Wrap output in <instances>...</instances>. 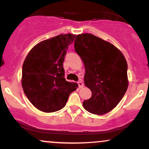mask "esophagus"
I'll return each mask as SVG.
<instances>
[{
    "label": "esophagus",
    "mask_w": 149,
    "mask_h": 149,
    "mask_svg": "<svg viewBox=\"0 0 149 149\" xmlns=\"http://www.w3.org/2000/svg\"><path fill=\"white\" fill-rule=\"evenodd\" d=\"M78 87H79L80 88H82L83 87V82L80 81V80H79V81L78 82Z\"/></svg>",
    "instance_id": "34e87169"
}]
</instances>
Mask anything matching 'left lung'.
Instances as JSON below:
<instances>
[{
    "label": "left lung",
    "instance_id": "8db88e82",
    "mask_svg": "<svg viewBox=\"0 0 149 149\" xmlns=\"http://www.w3.org/2000/svg\"><path fill=\"white\" fill-rule=\"evenodd\" d=\"M74 48L84 63L85 86L92 92V97L83 102V107L93 114L107 113L127 91L125 58L111 43L90 33L77 36Z\"/></svg>",
    "mask_w": 149,
    "mask_h": 149
}]
</instances>
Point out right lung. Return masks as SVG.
Segmentation results:
<instances>
[{
	"instance_id": "obj_1",
	"label": "right lung",
	"mask_w": 149,
	"mask_h": 149,
	"mask_svg": "<svg viewBox=\"0 0 149 149\" xmlns=\"http://www.w3.org/2000/svg\"><path fill=\"white\" fill-rule=\"evenodd\" d=\"M76 35L61 34L43 40L29 52L22 66V85L26 96L42 111H57L78 88L66 81L63 62Z\"/></svg>"
}]
</instances>
